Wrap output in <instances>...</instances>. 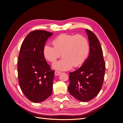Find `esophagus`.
Segmentation results:
<instances>
[{"label":"esophagus","instance_id":"esophagus-1","mask_svg":"<svg viewBox=\"0 0 123 123\" xmlns=\"http://www.w3.org/2000/svg\"><path fill=\"white\" fill-rule=\"evenodd\" d=\"M61 73L60 72H58V71H55V75H56V76H58L59 75V74H60Z\"/></svg>","mask_w":123,"mask_h":123}]
</instances>
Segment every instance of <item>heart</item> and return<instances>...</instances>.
Here are the masks:
<instances>
[{
	"label": "heart",
	"mask_w": 123,
	"mask_h": 123,
	"mask_svg": "<svg viewBox=\"0 0 123 123\" xmlns=\"http://www.w3.org/2000/svg\"><path fill=\"white\" fill-rule=\"evenodd\" d=\"M53 47L46 44L43 49L44 57L53 62L62 55L61 60L55 62L53 67L59 71L69 70L72 67H78L86 61L90 52L87 39L80 35L63 33L52 41Z\"/></svg>",
	"instance_id": "obj_1"
}]
</instances>
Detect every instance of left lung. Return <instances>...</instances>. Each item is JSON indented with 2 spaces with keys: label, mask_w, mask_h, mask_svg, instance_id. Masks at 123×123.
<instances>
[{
  "label": "left lung",
  "mask_w": 123,
  "mask_h": 123,
  "mask_svg": "<svg viewBox=\"0 0 123 123\" xmlns=\"http://www.w3.org/2000/svg\"><path fill=\"white\" fill-rule=\"evenodd\" d=\"M90 52L80 67L70 72V94L80 101H89L101 90L105 72V63L100 43L94 33L86 29Z\"/></svg>",
  "instance_id": "obj_1"
}]
</instances>
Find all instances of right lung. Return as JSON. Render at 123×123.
<instances>
[{
    "label": "right lung",
    "instance_id": "obj_1",
    "mask_svg": "<svg viewBox=\"0 0 123 123\" xmlns=\"http://www.w3.org/2000/svg\"><path fill=\"white\" fill-rule=\"evenodd\" d=\"M52 33L35 30L26 36L18 58V81L21 90L28 99L40 103L52 94L54 70H51L43 53L47 39Z\"/></svg>",
    "mask_w": 123,
    "mask_h": 123
}]
</instances>
